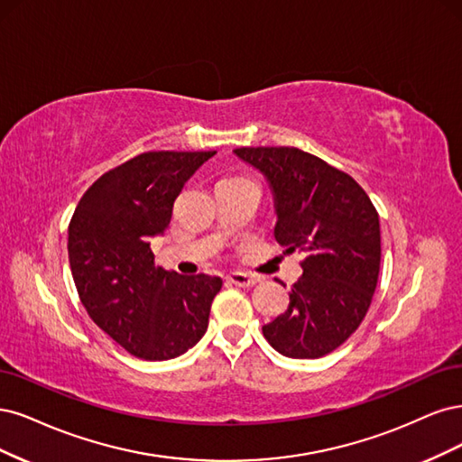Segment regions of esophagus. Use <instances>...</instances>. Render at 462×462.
<instances>
[{
	"mask_svg": "<svg viewBox=\"0 0 462 462\" xmlns=\"http://www.w3.org/2000/svg\"><path fill=\"white\" fill-rule=\"evenodd\" d=\"M228 282L237 288H253L259 282L257 276H251V274H245V273H232L228 276Z\"/></svg>",
	"mask_w": 462,
	"mask_h": 462,
	"instance_id": "esophagus-1",
	"label": "esophagus"
}]
</instances>
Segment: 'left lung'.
Instances as JSON below:
<instances>
[{"label": "left lung", "mask_w": 462, "mask_h": 462, "mask_svg": "<svg viewBox=\"0 0 462 462\" xmlns=\"http://www.w3.org/2000/svg\"><path fill=\"white\" fill-rule=\"evenodd\" d=\"M274 193V237L303 251V274L290 291L284 315L263 336L291 359H319L359 328L380 273L376 207L353 178L297 147H237Z\"/></svg>", "instance_id": "1"}]
</instances>
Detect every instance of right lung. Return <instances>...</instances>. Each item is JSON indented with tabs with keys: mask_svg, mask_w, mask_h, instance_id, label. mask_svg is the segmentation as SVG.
Returning a JSON list of instances; mask_svg holds the SVG:
<instances>
[{
	"mask_svg": "<svg viewBox=\"0 0 462 462\" xmlns=\"http://www.w3.org/2000/svg\"><path fill=\"white\" fill-rule=\"evenodd\" d=\"M217 152H147L99 176L69 225L74 286L90 319L130 355L167 361L203 337L218 276L155 266L150 240L171 225L188 178Z\"/></svg>",
	"mask_w": 462,
	"mask_h": 462,
	"instance_id": "1",
	"label": "right lung"
}]
</instances>
